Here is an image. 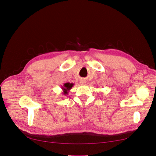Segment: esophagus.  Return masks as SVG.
<instances>
[{"instance_id":"esophagus-1","label":"esophagus","mask_w":156,"mask_h":156,"mask_svg":"<svg viewBox=\"0 0 156 156\" xmlns=\"http://www.w3.org/2000/svg\"><path fill=\"white\" fill-rule=\"evenodd\" d=\"M80 82L82 84H84V83H86V82H85V80H80Z\"/></svg>"}]
</instances>
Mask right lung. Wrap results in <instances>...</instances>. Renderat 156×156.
I'll list each match as a JSON object with an SVG mask.
<instances>
[{
    "instance_id": "1",
    "label": "right lung",
    "mask_w": 156,
    "mask_h": 156,
    "mask_svg": "<svg viewBox=\"0 0 156 156\" xmlns=\"http://www.w3.org/2000/svg\"><path fill=\"white\" fill-rule=\"evenodd\" d=\"M74 86V83H69V82H67V83H64L63 86H62V90H63V94L66 95L69 94V91H70V90L72 89V87Z\"/></svg>"
}]
</instances>
